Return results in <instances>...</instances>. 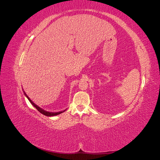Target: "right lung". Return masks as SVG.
<instances>
[{"instance_id":"add662e5","label":"right lung","mask_w":160,"mask_h":160,"mask_svg":"<svg viewBox=\"0 0 160 160\" xmlns=\"http://www.w3.org/2000/svg\"><path fill=\"white\" fill-rule=\"evenodd\" d=\"M24 94H25V95L27 97V98L28 99V101H30V103L34 106V107H35L38 111H39L40 113H41L42 114H43V115H46V116H48V117H51V116H55V115H59V114H61V113H62V112H64V111L66 110H64V111H59V112H49V111H45V110H44V109H42V108H41L40 107H38V105H37L35 103H34L32 101V100L31 99H30V98H28V95L25 93V92L24 91Z\"/></svg>"}]
</instances>
